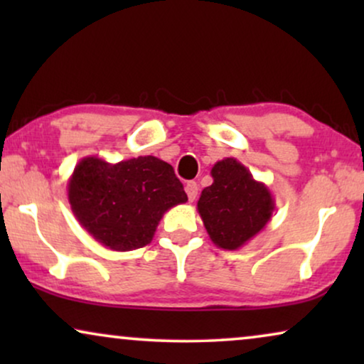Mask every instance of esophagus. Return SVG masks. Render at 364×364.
<instances>
[{"mask_svg": "<svg viewBox=\"0 0 364 364\" xmlns=\"http://www.w3.org/2000/svg\"><path fill=\"white\" fill-rule=\"evenodd\" d=\"M186 192H187V197H188V200L191 202H193L197 198V193H198V186H197V182H187L186 183Z\"/></svg>", "mask_w": 364, "mask_h": 364, "instance_id": "34e87169", "label": "esophagus"}]
</instances>
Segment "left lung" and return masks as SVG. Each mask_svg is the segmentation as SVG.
<instances>
[{
	"mask_svg": "<svg viewBox=\"0 0 364 364\" xmlns=\"http://www.w3.org/2000/svg\"><path fill=\"white\" fill-rule=\"evenodd\" d=\"M197 210L210 240L223 250H238L260 233L275 212L270 188L253 178L237 159L227 157L212 167Z\"/></svg>",
	"mask_w": 364,
	"mask_h": 364,
	"instance_id": "obj_1",
	"label": "left lung"
}]
</instances>
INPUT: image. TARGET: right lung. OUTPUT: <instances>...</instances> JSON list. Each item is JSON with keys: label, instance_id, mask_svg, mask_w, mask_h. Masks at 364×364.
Listing matches in <instances>:
<instances>
[{"label": "right lung", "instance_id": "add662e5", "mask_svg": "<svg viewBox=\"0 0 364 364\" xmlns=\"http://www.w3.org/2000/svg\"><path fill=\"white\" fill-rule=\"evenodd\" d=\"M71 210L101 245L129 252L151 243L168 208L187 202L171 164L154 156L109 164L84 157L68 181Z\"/></svg>", "mask_w": 364, "mask_h": 364}]
</instances>
